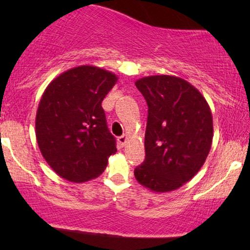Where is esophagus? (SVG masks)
<instances>
[{
  "mask_svg": "<svg viewBox=\"0 0 250 250\" xmlns=\"http://www.w3.org/2000/svg\"><path fill=\"white\" fill-rule=\"evenodd\" d=\"M127 140H128V135L127 134H123L122 136L119 137V143L121 147H125V143H127Z\"/></svg>",
  "mask_w": 250,
  "mask_h": 250,
  "instance_id": "34e87169",
  "label": "esophagus"
}]
</instances>
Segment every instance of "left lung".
<instances>
[{
    "label": "left lung",
    "instance_id": "left-lung-1",
    "mask_svg": "<svg viewBox=\"0 0 250 250\" xmlns=\"http://www.w3.org/2000/svg\"><path fill=\"white\" fill-rule=\"evenodd\" d=\"M148 104L146 160L135 179L155 193L182 187L199 173L213 142L208 102L193 84L173 75H153L135 82Z\"/></svg>",
    "mask_w": 250,
    "mask_h": 250
}]
</instances>
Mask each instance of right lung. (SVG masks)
Masks as SVG:
<instances>
[{"label": "right lung", "mask_w": 250, "mask_h": 250, "mask_svg": "<svg viewBox=\"0 0 250 250\" xmlns=\"http://www.w3.org/2000/svg\"><path fill=\"white\" fill-rule=\"evenodd\" d=\"M117 80L111 71L80 65L45 88L36 113V140L43 159L62 179H95L116 153L101 103Z\"/></svg>", "instance_id": "right-lung-1"}]
</instances>
